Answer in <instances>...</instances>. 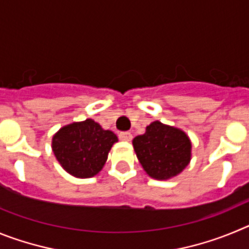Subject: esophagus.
I'll return each instance as SVG.
<instances>
[{"label": "esophagus", "mask_w": 249, "mask_h": 249, "mask_svg": "<svg viewBox=\"0 0 249 249\" xmlns=\"http://www.w3.org/2000/svg\"><path fill=\"white\" fill-rule=\"evenodd\" d=\"M118 137H120L121 141H126V142L132 140V135L129 132H121L120 135H118Z\"/></svg>", "instance_id": "esophagus-1"}]
</instances>
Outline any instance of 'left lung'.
I'll use <instances>...</instances> for the list:
<instances>
[{"mask_svg": "<svg viewBox=\"0 0 249 249\" xmlns=\"http://www.w3.org/2000/svg\"><path fill=\"white\" fill-rule=\"evenodd\" d=\"M140 163L149 177L168 179L188 166L191 160V143L182 129L167 126L160 121L147 126L144 135L132 141Z\"/></svg>", "mask_w": 249, "mask_h": 249, "instance_id": "left-lung-1", "label": "left lung"}]
</instances>
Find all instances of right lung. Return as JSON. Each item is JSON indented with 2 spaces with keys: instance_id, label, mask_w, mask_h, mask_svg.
Returning <instances> with one entry per match:
<instances>
[{
  "instance_id": "right-lung-1",
  "label": "right lung",
  "mask_w": 249,
  "mask_h": 249,
  "mask_svg": "<svg viewBox=\"0 0 249 249\" xmlns=\"http://www.w3.org/2000/svg\"><path fill=\"white\" fill-rule=\"evenodd\" d=\"M117 141L113 132L89 118L59 129L52 138V151L70 175L89 178L103 168L109 149Z\"/></svg>"
}]
</instances>
